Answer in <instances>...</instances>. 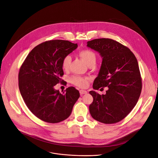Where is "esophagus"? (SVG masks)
Returning <instances> with one entry per match:
<instances>
[{
  "label": "esophagus",
  "instance_id": "1",
  "mask_svg": "<svg viewBox=\"0 0 158 158\" xmlns=\"http://www.w3.org/2000/svg\"><path fill=\"white\" fill-rule=\"evenodd\" d=\"M79 93H80V94H81V95H82V94H87V91H85V90H84V89H81V90L79 91Z\"/></svg>",
  "mask_w": 158,
  "mask_h": 158
}]
</instances>
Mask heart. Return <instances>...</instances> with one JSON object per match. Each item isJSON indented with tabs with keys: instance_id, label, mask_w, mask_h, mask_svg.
<instances>
[{
	"instance_id": "obj_1",
	"label": "heart",
	"mask_w": 158,
	"mask_h": 158,
	"mask_svg": "<svg viewBox=\"0 0 158 158\" xmlns=\"http://www.w3.org/2000/svg\"><path fill=\"white\" fill-rule=\"evenodd\" d=\"M79 56L86 63L88 66L93 63H95L96 60V56L95 53L89 50H83L79 53ZM71 57L70 56H66L62 60V68L65 70L70 69ZM89 79L88 77H82L80 76H73L70 78V82L75 85L80 87H86L88 85Z\"/></svg>"
}]
</instances>
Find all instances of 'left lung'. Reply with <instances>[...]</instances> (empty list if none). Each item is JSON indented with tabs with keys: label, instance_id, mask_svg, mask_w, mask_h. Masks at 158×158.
<instances>
[{
	"label": "left lung",
	"instance_id": "left-lung-1",
	"mask_svg": "<svg viewBox=\"0 0 158 158\" xmlns=\"http://www.w3.org/2000/svg\"><path fill=\"white\" fill-rule=\"evenodd\" d=\"M87 44L102 58L93 88H108L105 94L89 92L93 98L89 106L90 114L100 123H118L130 113L140 96L142 80L138 60L129 48L113 39H96Z\"/></svg>",
	"mask_w": 158,
	"mask_h": 158
}]
</instances>
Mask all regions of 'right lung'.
<instances>
[{
    "label": "right lung",
    "mask_w": 158,
    "mask_h": 158,
    "mask_svg": "<svg viewBox=\"0 0 158 158\" xmlns=\"http://www.w3.org/2000/svg\"><path fill=\"white\" fill-rule=\"evenodd\" d=\"M77 48V44L64 40L42 43L28 54L20 69L21 96L29 110L45 122L58 123L67 119L80 96L73 87L62 93L54 88L64 75L63 59Z\"/></svg>",
    "instance_id": "right-lung-1"
}]
</instances>
